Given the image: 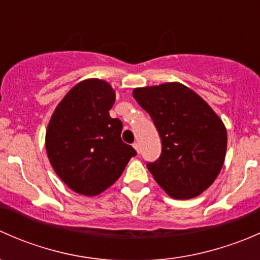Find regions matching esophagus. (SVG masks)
<instances>
[{
  "label": "esophagus",
  "instance_id": "obj_1",
  "mask_svg": "<svg viewBox=\"0 0 260 260\" xmlns=\"http://www.w3.org/2000/svg\"><path fill=\"white\" fill-rule=\"evenodd\" d=\"M133 148L137 151V153H140V145H138V142H135L133 143Z\"/></svg>",
  "mask_w": 260,
  "mask_h": 260
}]
</instances>
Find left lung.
Wrapping results in <instances>:
<instances>
[{
    "instance_id": "obj_1",
    "label": "left lung",
    "mask_w": 260,
    "mask_h": 260,
    "mask_svg": "<svg viewBox=\"0 0 260 260\" xmlns=\"http://www.w3.org/2000/svg\"><path fill=\"white\" fill-rule=\"evenodd\" d=\"M133 98L151 115L161 137V156L147 164L154 181L180 200L210 187L226 154L221 118L198 93L177 81L136 88Z\"/></svg>"
}]
</instances>
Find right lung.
Instances as JSON below:
<instances>
[{"label":"right lung","instance_id":"1","mask_svg":"<svg viewBox=\"0 0 260 260\" xmlns=\"http://www.w3.org/2000/svg\"><path fill=\"white\" fill-rule=\"evenodd\" d=\"M115 91L106 80L85 79L73 86L55 108L45 147L62 182L84 196H96L119 179L137 154L120 138L123 124L109 111Z\"/></svg>","mask_w":260,"mask_h":260}]
</instances>
